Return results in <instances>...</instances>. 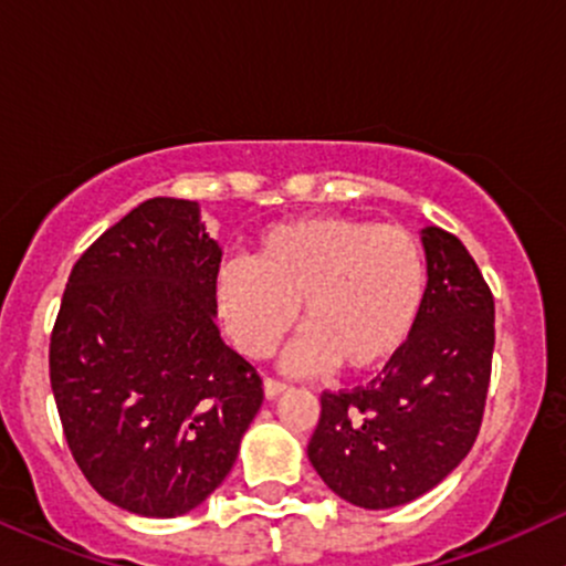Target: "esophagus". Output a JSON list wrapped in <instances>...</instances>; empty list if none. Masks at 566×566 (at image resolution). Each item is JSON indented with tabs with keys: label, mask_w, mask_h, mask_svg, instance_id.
<instances>
[{
	"label": "esophagus",
	"mask_w": 566,
	"mask_h": 566,
	"mask_svg": "<svg viewBox=\"0 0 566 566\" xmlns=\"http://www.w3.org/2000/svg\"><path fill=\"white\" fill-rule=\"evenodd\" d=\"M263 391H265V399H276V396H282L284 391H287V382L274 380V378H265L263 380Z\"/></svg>",
	"instance_id": "34e87169"
}]
</instances>
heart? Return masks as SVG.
I'll list each match as a JSON object with an SVG mask.
<instances>
[{"instance_id": "1", "label": "heart", "mask_w": 566, "mask_h": 566, "mask_svg": "<svg viewBox=\"0 0 566 566\" xmlns=\"http://www.w3.org/2000/svg\"><path fill=\"white\" fill-rule=\"evenodd\" d=\"M428 261L405 226L314 216L271 226L252 258L216 274V308L239 350L265 359L297 319L308 329L284 356L292 373L340 365L369 373L407 346L423 311Z\"/></svg>"}]
</instances>
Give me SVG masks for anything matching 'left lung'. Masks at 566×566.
Masks as SVG:
<instances>
[{
  "label": "left lung",
  "mask_w": 566,
  "mask_h": 566,
  "mask_svg": "<svg viewBox=\"0 0 566 566\" xmlns=\"http://www.w3.org/2000/svg\"><path fill=\"white\" fill-rule=\"evenodd\" d=\"M428 287L407 346L367 388L322 394L308 460L337 497L382 511L426 495L471 452L495 348V301L463 242L423 229Z\"/></svg>",
  "instance_id": "1"
}]
</instances>
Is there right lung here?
I'll list each match as a JSON object with an SVG mask.
<instances>
[{"label":"right lung","mask_w":566,"mask_h":566,"mask_svg":"<svg viewBox=\"0 0 566 566\" xmlns=\"http://www.w3.org/2000/svg\"><path fill=\"white\" fill-rule=\"evenodd\" d=\"M220 247L197 201L157 197L71 269L50 337L69 450L108 503L151 518L205 503L263 405L216 324Z\"/></svg>","instance_id":"1"}]
</instances>
